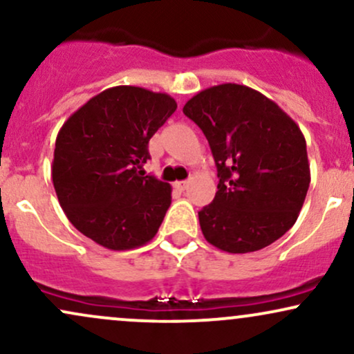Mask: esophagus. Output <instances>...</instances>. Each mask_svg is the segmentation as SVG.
Returning a JSON list of instances; mask_svg holds the SVG:
<instances>
[{"label": "esophagus", "instance_id": "esophagus-1", "mask_svg": "<svg viewBox=\"0 0 354 354\" xmlns=\"http://www.w3.org/2000/svg\"><path fill=\"white\" fill-rule=\"evenodd\" d=\"M188 185H189V181H176L174 183V188L180 189V191H185L186 188H188Z\"/></svg>", "mask_w": 354, "mask_h": 354}]
</instances>
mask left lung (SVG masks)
Instances as JSON below:
<instances>
[{"label": "left lung", "mask_w": 354, "mask_h": 354, "mask_svg": "<svg viewBox=\"0 0 354 354\" xmlns=\"http://www.w3.org/2000/svg\"><path fill=\"white\" fill-rule=\"evenodd\" d=\"M183 113L205 133L218 169L216 196L198 213L206 241L251 253L281 238L311 181L299 126L274 101L234 83L203 89Z\"/></svg>", "instance_id": "1"}]
</instances>
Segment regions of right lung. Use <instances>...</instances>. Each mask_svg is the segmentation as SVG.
I'll list each match as a JSON object with an SVG mask.
<instances>
[{
    "instance_id": "right-lung-1",
    "label": "right lung",
    "mask_w": 354,
    "mask_h": 354,
    "mask_svg": "<svg viewBox=\"0 0 354 354\" xmlns=\"http://www.w3.org/2000/svg\"><path fill=\"white\" fill-rule=\"evenodd\" d=\"M165 93L115 86L68 118L56 138L53 185L80 233L108 250L143 246L171 205V186L146 174L151 136L176 111Z\"/></svg>"
}]
</instances>
